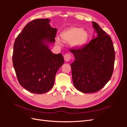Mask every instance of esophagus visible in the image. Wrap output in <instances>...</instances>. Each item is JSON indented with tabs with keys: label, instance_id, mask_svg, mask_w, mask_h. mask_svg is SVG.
Wrapping results in <instances>:
<instances>
[{
	"label": "esophagus",
	"instance_id": "obj_1",
	"mask_svg": "<svg viewBox=\"0 0 127 127\" xmlns=\"http://www.w3.org/2000/svg\"><path fill=\"white\" fill-rule=\"evenodd\" d=\"M64 59L66 62H69L71 59V56L69 53H67V54L64 56Z\"/></svg>",
	"mask_w": 127,
	"mask_h": 127
}]
</instances>
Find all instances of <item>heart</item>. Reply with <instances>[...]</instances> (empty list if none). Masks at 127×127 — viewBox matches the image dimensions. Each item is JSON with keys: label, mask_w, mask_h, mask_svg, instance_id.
Wrapping results in <instances>:
<instances>
[{"label": "heart", "mask_w": 127, "mask_h": 127, "mask_svg": "<svg viewBox=\"0 0 127 127\" xmlns=\"http://www.w3.org/2000/svg\"><path fill=\"white\" fill-rule=\"evenodd\" d=\"M61 36L66 42H71L72 47L79 48L85 45L89 39V34L85 30L78 28H69L61 33ZM58 43L61 44L59 40Z\"/></svg>", "instance_id": "obj_1"}]
</instances>
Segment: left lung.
<instances>
[{
  "label": "left lung",
  "instance_id": "obj_1",
  "mask_svg": "<svg viewBox=\"0 0 127 127\" xmlns=\"http://www.w3.org/2000/svg\"><path fill=\"white\" fill-rule=\"evenodd\" d=\"M97 37L80 48L71 49L75 60L71 64L73 84L84 93L97 92L112 75L115 51L111 37L92 22Z\"/></svg>",
  "mask_w": 127,
  "mask_h": 127
}]
</instances>
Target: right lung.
Wrapping results in <instances>:
<instances>
[{
	"instance_id": "obj_1",
	"label": "right lung",
	"mask_w": 127,
	"mask_h": 127,
	"mask_svg": "<svg viewBox=\"0 0 127 127\" xmlns=\"http://www.w3.org/2000/svg\"><path fill=\"white\" fill-rule=\"evenodd\" d=\"M48 18L29 22L15 41L13 64L18 81L29 92L43 94L53 86L56 74L64 63L61 53L54 54L44 41L55 42L57 29Z\"/></svg>"
}]
</instances>
